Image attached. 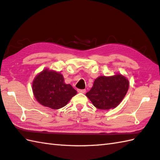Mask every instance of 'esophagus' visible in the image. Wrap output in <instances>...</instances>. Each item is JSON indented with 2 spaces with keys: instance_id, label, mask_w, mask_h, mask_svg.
<instances>
[{
  "instance_id": "34e87169",
  "label": "esophagus",
  "mask_w": 160,
  "mask_h": 160,
  "mask_svg": "<svg viewBox=\"0 0 160 160\" xmlns=\"http://www.w3.org/2000/svg\"><path fill=\"white\" fill-rule=\"evenodd\" d=\"M85 92H86L85 89H78V92L79 93H85Z\"/></svg>"
}]
</instances>
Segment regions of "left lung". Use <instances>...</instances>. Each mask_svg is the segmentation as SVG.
I'll return each instance as SVG.
<instances>
[{
    "mask_svg": "<svg viewBox=\"0 0 160 160\" xmlns=\"http://www.w3.org/2000/svg\"><path fill=\"white\" fill-rule=\"evenodd\" d=\"M128 88L129 81L122 75L100 76L94 80L86 96L97 108L108 110L118 106L125 97Z\"/></svg>",
    "mask_w": 160,
    "mask_h": 160,
    "instance_id": "1",
    "label": "left lung"
}]
</instances>
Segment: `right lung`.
<instances>
[{
	"mask_svg": "<svg viewBox=\"0 0 160 160\" xmlns=\"http://www.w3.org/2000/svg\"><path fill=\"white\" fill-rule=\"evenodd\" d=\"M33 92L36 100L41 105L52 109L65 106L77 94L76 90L69 84H65L59 72L45 69L35 78Z\"/></svg>",
	"mask_w": 160,
	"mask_h": 160,
	"instance_id": "right-lung-1",
	"label": "right lung"
}]
</instances>
